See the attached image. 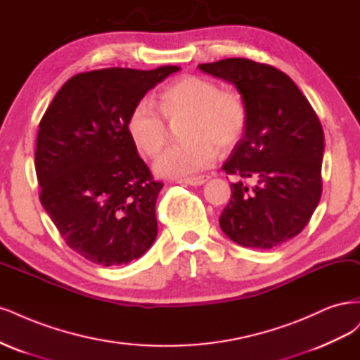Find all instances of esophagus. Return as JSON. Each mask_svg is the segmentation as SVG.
Returning a JSON list of instances; mask_svg holds the SVG:
<instances>
[{
    "label": "esophagus",
    "instance_id": "1",
    "mask_svg": "<svg viewBox=\"0 0 360 360\" xmlns=\"http://www.w3.org/2000/svg\"><path fill=\"white\" fill-rule=\"evenodd\" d=\"M207 179H210V175H202V176H195V178H187V179H181L179 182L182 184H188V185H202L205 184Z\"/></svg>",
    "mask_w": 360,
    "mask_h": 360
}]
</instances>
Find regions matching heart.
Wrapping results in <instances>:
<instances>
[{
  "label": "heart",
  "mask_w": 360,
  "mask_h": 360,
  "mask_svg": "<svg viewBox=\"0 0 360 360\" xmlns=\"http://www.w3.org/2000/svg\"><path fill=\"white\" fill-rule=\"evenodd\" d=\"M179 124L184 141L158 158L155 172L166 178H185L210 167L217 146L233 148L248 127V108L236 91L219 89L214 80L182 76L173 80L153 101H137L127 120V131L139 153L155 158L167 143L169 127Z\"/></svg>",
  "instance_id": "b5f03b06"
}]
</instances>
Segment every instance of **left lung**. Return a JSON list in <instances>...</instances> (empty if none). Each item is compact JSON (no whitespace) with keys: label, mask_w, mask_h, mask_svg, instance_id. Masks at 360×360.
<instances>
[{"label":"left lung","mask_w":360,"mask_h":360,"mask_svg":"<svg viewBox=\"0 0 360 360\" xmlns=\"http://www.w3.org/2000/svg\"><path fill=\"white\" fill-rule=\"evenodd\" d=\"M199 68L233 84L248 108L247 131L223 166L239 181L230 184L219 226L242 247L275 248L304 230L320 202V120L293 80L269 64L226 58Z\"/></svg>","instance_id":"1"}]
</instances>
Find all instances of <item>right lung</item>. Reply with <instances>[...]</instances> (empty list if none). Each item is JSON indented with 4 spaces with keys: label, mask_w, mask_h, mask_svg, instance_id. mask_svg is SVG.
I'll return each mask as SVG.
<instances>
[{
    "label": "right lung",
    "mask_w": 360,
    "mask_h": 360,
    "mask_svg": "<svg viewBox=\"0 0 360 360\" xmlns=\"http://www.w3.org/2000/svg\"><path fill=\"white\" fill-rule=\"evenodd\" d=\"M178 65L103 68L75 75L39 125L40 202L65 243L101 266L125 264L153 245L155 181L127 131L137 101Z\"/></svg>",
    "instance_id": "add662e5"
}]
</instances>
